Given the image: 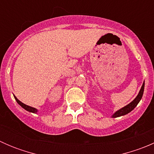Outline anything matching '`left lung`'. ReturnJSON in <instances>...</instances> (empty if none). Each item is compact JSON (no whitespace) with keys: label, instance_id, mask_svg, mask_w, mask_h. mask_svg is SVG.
Listing matches in <instances>:
<instances>
[{"label":"left lung","instance_id":"8db88e82","mask_svg":"<svg viewBox=\"0 0 154 154\" xmlns=\"http://www.w3.org/2000/svg\"><path fill=\"white\" fill-rule=\"evenodd\" d=\"M144 88V82L143 83V84H142V88H141L140 91H139V94H138V95L136 96V98H135L134 100L131 102V103H130L129 104H127V106H125V107H123V108L120 109L119 110L116 111V112L113 114V116H112V118L120 117V116H125V115H127V114H128L129 112H131L132 110L135 108V107L137 106L138 103H139V101H140L141 99H142V95H143Z\"/></svg>","mask_w":154,"mask_h":154}]
</instances>
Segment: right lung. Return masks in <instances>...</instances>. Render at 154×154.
<instances>
[{
  "mask_svg": "<svg viewBox=\"0 0 154 154\" xmlns=\"http://www.w3.org/2000/svg\"><path fill=\"white\" fill-rule=\"evenodd\" d=\"M14 97H15V100H16V101H17V103H18V104L20 105V106L22 107V108H24V109L27 110V111L30 112H32V113H36L37 112H38V110H37L35 108H33V107H31V106H27V105H26V104H24V103H23L22 102L20 101V100H18V99L17 98V97H15V96H14Z\"/></svg>",
  "mask_w": 154,
  "mask_h": 154,
  "instance_id": "obj_1",
  "label": "right lung"
}]
</instances>
